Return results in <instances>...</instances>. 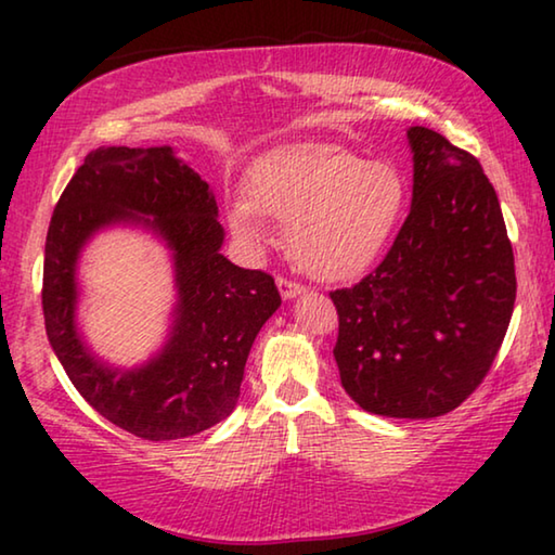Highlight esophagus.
<instances>
[{
    "label": "esophagus",
    "instance_id": "obj_1",
    "mask_svg": "<svg viewBox=\"0 0 555 555\" xmlns=\"http://www.w3.org/2000/svg\"><path fill=\"white\" fill-rule=\"evenodd\" d=\"M276 286H279V294L284 300H291V298H296L300 294H306V286H300V284H296V281L284 279V276L276 279Z\"/></svg>",
    "mask_w": 555,
    "mask_h": 555
}]
</instances>
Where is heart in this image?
<instances>
[{"mask_svg":"<svg viewBox=\"0 0 555 555\" xmlns=\"http://www.w3.org/2000/svg\"><path fill=\"white\" fill-rule=\"evenodd\" d=\"M249 198L228 205L237 237L267 242L266 218L288 228V251L315 279L345 281L387 249L409 203V181L391 162H367L331 142H296L257 158Z\"/></svg>","mask_w":555,"mask_h":555,"instance_id":"b5f03b06","label":"heart"}]
</instances>
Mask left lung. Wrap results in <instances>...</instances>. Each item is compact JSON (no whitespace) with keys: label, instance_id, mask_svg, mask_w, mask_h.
<instances>
[{"label":"left lung","instance_id":"8db88e82","mask_svg":"<svg viewBox=\"0 0 555 555\" xmlns=\"http://www.w3.org/2000/svg\"><path fill=\"white\" fill-rule=\"evenodd\" d=\"M413 152L409 218L382 264L337 308L345 391L389 418H436L480 387L512 321L516 276L500 201L480 162L428 127Z\"/></svg>","mask_w":555,"mask_h":555}]
</instances>
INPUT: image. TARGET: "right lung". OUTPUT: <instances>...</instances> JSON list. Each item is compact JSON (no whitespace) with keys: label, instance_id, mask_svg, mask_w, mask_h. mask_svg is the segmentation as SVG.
<instances>
[{"label":"right lung","instance_id":"right-lung-1","mask_svg":"<svg viewBox=\"0 0 555 555\" xmlns=\"http://www.w3.org/2000/svg\"><path fill=\"white\" fill-rule=\"evenodd\" d=\"M144 223L172 249L179 300L165 350L144 369L100 363L74 327V267L92 233ZM224 230L210 185L171 146H102L65 185L46 234V335L73 387L100 416L144 440H176L228 418L244 364L281 306L267 271L220 255Z\"/></svg>","mask_w":555,"mask_h":555}]
</instances>
